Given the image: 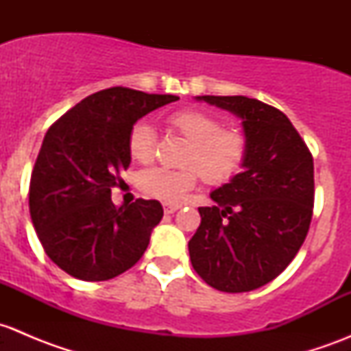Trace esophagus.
Segmentation results:
<instances>
[{
	"label": "esophagus",
	"mask_w": 351,
	"mask_h": 351,
	"mask_svg": "<svg viewBox=\"0 0 351 351\" xmlns=\"http://www.w3.org/2000/svg\"><path fill=\"white\" fill-rule=\"evenodd\" d=\"M180 207H182V205H178V204H165V212L166 214H173V212L178 210Z\"/></svg>",
	"instance_id": "obj_1"
}]
</instances>
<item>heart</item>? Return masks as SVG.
I'll return each instance as SVG.
<instances>
[{"label":"heart","mask_w":351,"mask_h":351,"mask_svg":"<svg viewBox=\"0 0 351 351\" xmlns=\"http://www.w3.org/2000/svg\"><path fill=\"white\" fill-rule=\"evenodd\" d=\"M169 127L190 143L183 165L189 168H147L137 176V185L146 195L165 202L180 200L202 180L221 185L234 178L246 158V137L236 129H221L215 117L195 108L176 110L168 117ZM129 154L139 162H149L156 149L154 127L146 120L134 123L129 132Z\"/></svg>","instance_id":"1"}]
</instances>
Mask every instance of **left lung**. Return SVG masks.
Here are the masks:
<instances>
[{"instance_id":"obj_1","label":"left lung","mask_w":351,"mask_h":351,"mask_svg":"<svg viewBox=\"0 0 351 351\" xmlns=\"http://www.w3.org/2000/svg\"><path fill=\"white\" fill-rule=\"evenodd\" d=\"M241 120L243 171L210 192L189 241L193 270L221 292H250L277 278L309 231L314 162L285 113L247 97H195Z\"/></svg>"}]
</instances>
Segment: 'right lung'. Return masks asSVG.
<instances>
[{"instance_id": "obj_1", "label": "right lung", "mask_w": 351, "mask_h": 351, "mask_svg": "<svg viewBox=\"0 0 351 351\" xmlns=\"http://www.w3.org/2000/svg\"><path fill=\"white\" fill-rule=\"evenodd\" d=\"M180 100L130 88L90 95L42 143L30 178L32 224L47 256L71 277L104 282L141 260L162 219L158 200L115 207L112 189L129 168V132L153 110Z\"/></svg>"}]
</instances>
